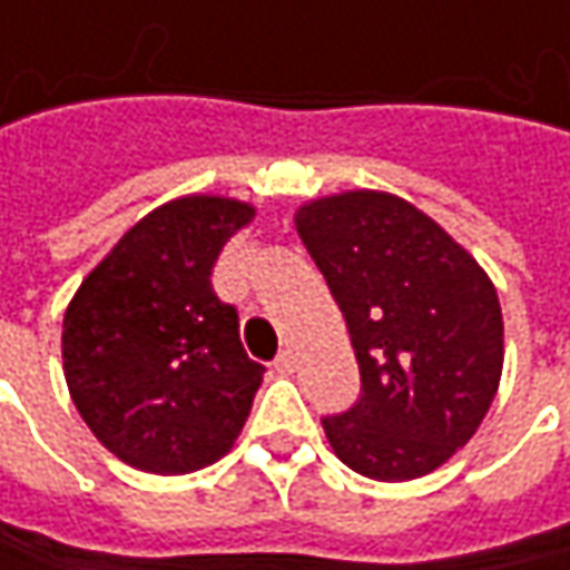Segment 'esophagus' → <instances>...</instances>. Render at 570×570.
I'll use <instances>...</instances> for the list:
<instances>
[{"label": "esophagus", "instance_id": "34e87169", "mask_svg": "<svg viewBox=\"0 0 570 570\" xmlns=\"http://www.w3.org/2000/svg\"><path fill=\"white\" fill-rule=\"evenodd\" d=\"M274 368H277L281 375H289V372H293V353H289V350H284V353L274 360Z\"/></svg>", "mask_w": 570, "mask_h": 570}]
</instances>
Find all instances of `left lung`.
Returning <instances> with one entry per match:
<instances>
[{
  "label": "left lung",
  "instance_id": "left-lung-1",
  "mask_svg": "<svg viewBox=\"0 0 570 570\" xmlns=\"http://www.w3.org/2000/svg\"><path fill=\"white\" fill-rule=\"evenodd\" d=\"M296 233L344 312L363 382L360 401L322 420L334 454L379 482L439 470L499 391L504 324L489 274L391 191L305 202Z\"/></svg>",
  "mask_w": 570,
  "mask_h": 570
}]
</instances>
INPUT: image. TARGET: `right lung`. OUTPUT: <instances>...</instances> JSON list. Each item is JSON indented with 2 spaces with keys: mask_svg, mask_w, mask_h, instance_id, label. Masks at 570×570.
<instances>
[{
  "mask_svg": "<svg viewBox=\"0 0 570 570\" xmlns=\"http://www.w3.org/2000/svg\"><path fill=\"white\" fill-rule=\"evenodd\" d=\"M255 207L186 195L154 207L81 281L62 318V368L97 442L135 470L179 476L239 439L265 365L210 271Z\"/></svg>",
  "mask_w": 570,
  "mask_h": 570,
  "instance_id": "obj_1",
  "label": "right lung"
}]
</instances>
